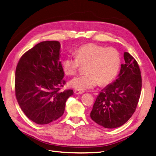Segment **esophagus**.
<instances>
[{
  "label": "esophagus",
  "instance_id": "1",
  "mask_svg": "<svg viewBox=\"0 0 156 156\" xmlns=\"http://www.w3.org/2000/svg\"><path fill=\"white\" fill-rule=\"evenodd\" d=\"M74 94H83V92H81L80 90H78L75 89V90H74Z\"/></svg>",
  "mask_w": 156,
  "mask_h": 156
}]
</instances>
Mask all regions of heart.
Wrapping results in <instances>:
<instances>
[{
    "mask_svg": "<svg viewBox=\"0 0 156 156\" xmlns=\"http://www.w3.org/2000/svg\"><path fill=\"white\" fill-rule=\"evenodd\" d=\"M120 65L118 51L112 47L87 43L75 51V57L67 56L62 62L64 73L74 76L81 66H86L85 74L73 78L69 85L81 92L92 89L99 83L101 86L110 84L115 78Z\"/></svg>",
    "mask_w": 156,
    "mask_h": 156,
    "instance_id": "heart-1",
    "label": "heart"
}]
</instances>
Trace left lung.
Masks as SVG:
<instances>
[{"instance_id":"1","label":"left lung","mask_w":156,"mask_h":156,"mask_svg":"<svg viewBox=\"0 0 156 156\" xmlns=\"http://www.w3.org/2000/svg\"><path fill=\"white\" fill-rule=\"evenodd\" d=\"M118 78L99 94L90 112L98 124L113 129L124 124L136 110L141 89V71L136 60L124 52Z\"/></svg>"}]
</instances>
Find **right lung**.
Here are the masks:
<instances>
[{
    "label": "right lung",
    "mask_w": 156,
    "mask_h": 156,
    "mask_svg": "<svg viewBox=\"0 0 156 156\" xmlns=\"http://www.w3.org/2000/svg\"><path fill=\"white\" fill-rule=\"evenodd\" d=\"M60 44L41 42L25 52L15 72V95L22 110L37 124H48L64 114L67 99L73 94L60 91L66 83L60 61Z\"/></svg>",
    "instance_id": "1"
}]
</instances>
